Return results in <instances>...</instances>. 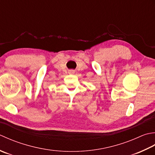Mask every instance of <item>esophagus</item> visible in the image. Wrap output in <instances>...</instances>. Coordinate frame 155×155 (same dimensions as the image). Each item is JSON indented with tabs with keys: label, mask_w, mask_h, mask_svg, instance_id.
Returning a JSON list of instances; mask_svg holds the SVG:
<instances>
[{
	"label": "esophagus",
	"mask_w": 155,
	"mask_h": 155,
	"mask_svg": "<svg viewBox=\"0 0 155 155\" xmlns=\"http://www.w3.org/2000/svg\"><path fill=\"white\" fill-rule=\"evenodd\" d=\"M69 73L72 74L74 73V70H69Z\"/></svg>",
	"instance_id": "esophagus-1"
}]
</instances>
